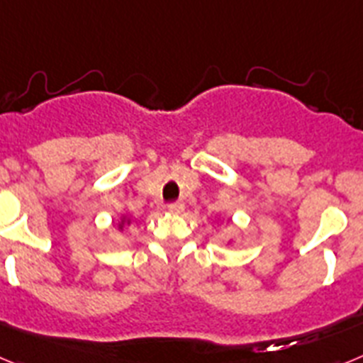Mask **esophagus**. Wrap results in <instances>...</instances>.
<instances>
[{"instance_id":"obj_1","label":"esophagus","mask_w":363,"mask_h":363,"mask_svg":"<svg viewBox=\"0 0 363 363\" xmlns=\"http://www.w3.org/2000/svg\"><path fill=\"white\" fill-rule=\"evenodd\" d=\"M184 209H185V205L182 203V201H174V203L167 205V211H169V213H172V214H179Z\"/></svg>"}]
</instances>
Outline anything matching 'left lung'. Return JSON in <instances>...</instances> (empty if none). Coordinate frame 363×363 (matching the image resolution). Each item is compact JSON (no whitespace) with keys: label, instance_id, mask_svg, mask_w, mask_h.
Wrapping results in <instances>:
<instances>
[{"label":"left lung","instance_id":"8db88e82","mask_svg":"<svg viewBox=\"0 0 363 363\" xmlns=\"http://www.w3.org/2000/svg\"><path fill=\"white\" fill-rule=\"evenodd\" d=\"M227 223H229V220H227ZM227 243H233V240H229V242H227Z\"/></svg>","mask_w":363,"mask_h":363}]
</instances>
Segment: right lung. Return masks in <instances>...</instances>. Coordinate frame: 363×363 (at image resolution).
I'll return each mask as SVG.
<instances>
[{
  "label": "right lung",
  "mask_w": 363,
  "mask_h": 363,
  "mask_svg": "<svg viewBox=\"0 0 363 363\" xmlns=\"http://www.w3.org/2000/svg\"><path fill=\"white\" fill-rule=\"evenodd\" d=\"M130 223H133V220H130V216H127V214H121V216L118 218L116 227H118V230H121V233H123L125 227H129Z\"/></svg>",
  "instance_id": "obj_1"
}]
</instances>
